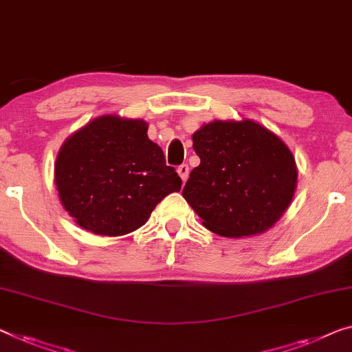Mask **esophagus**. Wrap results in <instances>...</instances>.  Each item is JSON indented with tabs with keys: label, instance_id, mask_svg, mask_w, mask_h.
Instances as JSON below:
<instances>
[{
	"label": "esophagus",
	"instance_id": "34e87169",
	"mask_svg": "<svg viewBox=\"0 0 352 352\" xmlns=\"http://www.w3.org/2000/svg\"><path fill=\"white\" fill-rule=\"evenodd\" d=\"M177 172H178V175H180L182 180L186 182L188 175H190V167H188V164H182L177 167Z\"/></svg>",
	"mask_w": 352,
	"mask_h": 352
}]
</instances>
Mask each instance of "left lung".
Instances as JSON below:
<instances>
[{
    "mask_svg": "<svg viewBox=\"0 0 352 352\" xmlns=\"http://www.w3.org/2000/svg\"><path fill=\"white\" fill-rule=\"evenodd\" d=\"M201 164L183 197L202 224L223 237L265 232L281 218L297 186L287 145L253 120H214L192 134Z\"/></svg>",
    "mask_w": 352,
    "mask_h": 352,
    "instance_id": "obj_1",
    "label": "left lung"
}]
</instances>
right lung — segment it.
Segmentation results:
<instances>
[{"mask_svg":"<svg viewBox=\"0 0 352 352\" xmlns=\"http://www.w3.org/2000/svg\"><path fill=\"white\" fill-rule=\"evenodd\" d=\"M146 129L144 120L102 115L61 145L55 185L78 226L106 237L129 234L167 194L180 191L182 178Z\"/></svg>","mask_w":352,"mask_h":352,"instance_id":"obj_1","label":"right lung"}]
</instances>
